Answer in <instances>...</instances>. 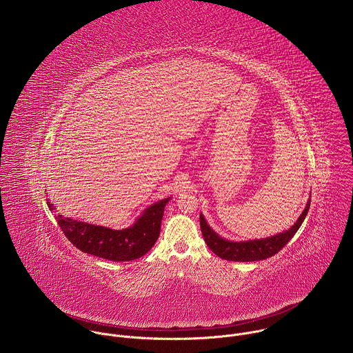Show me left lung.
<instances>
[{
  "label": "left lung",
  "instance_id": "1",
  "mask_svg": "<svg viewBox=\"0 0 353 353\" xmlns=\"http://www.w3.org/2000/svg\"><path fill=\"white\" fill-rule=\"evenodd\" d=\"M309 208H310V199L305 211L301 212V215L290 229L282 233H278L275 236H271L267 239H259V240L229 241L218 236V233H215L210 228L203 214H199V225H201V232H203L207 245L218 257L228 261H243V263L260 261V260H265L275 256L278 251H281L288 244V241L294 236V233L299 230L301 223H303Z\"/></svg>",
  "mask_w": 353,
  "mask_h": 353
}]
</instances>
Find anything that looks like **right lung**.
Here are the masks:
<instances>
[{
    "mask_svg": "<svg viewBox=\"0 0 353 353\" xmlns=\"http://www.w3.org/2000/svg\"><path fill=\"white\" fill-rule=\"evenodd\" d=\"M169 199L165 198L148 207L132 226L123 230L74 221L64 215H56V219L67 239L83 253L110 261H132L146 254L157 243ZM47 205L50 211L56 212L48 199Z\"/></svg>",
    "mask_w": 353,
    "mask_h": 353,
    "instance_id": "add662e5",
    "label": "right lung"
}]
</instances>
